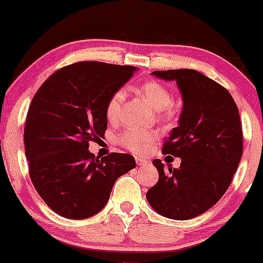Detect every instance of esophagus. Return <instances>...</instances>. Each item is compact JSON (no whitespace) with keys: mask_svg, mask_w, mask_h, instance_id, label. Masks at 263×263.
<instances>
[{"mask_svg":"<svg viewBox=\"0 0 263 263\" xmlns=\"http://www.w3.org/2000/svg\"><path fill=\"white\" fill-rule=\"evenodd\" d=\"M136 163H137V165H140V166L148 165V160H147V159L140 158V156H136Z\"/></svg>","mask_w":263,"mask_h":263,"instance_id":"obj_1","label":"esophagus"}]
</instances>
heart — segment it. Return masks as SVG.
Segmentation results:
<instances>
[{
	"label": "heart",
	"mask_w": 263,
	"mask_h": 263,
	"mask_svg": "<svg viewBox=\"0 0 263 263\" xmlns=\"http://www.w3.org/2000/svg\"><path fill=\"white\" fill-rule=\"evenodd\" d=\"M140 91L146 98V100L154 109L161 110L164 115L171 116V105L173 103V97L164 85H161L158 81H147L142 84V86L140 87ZM124 97L126 95H124L123 90H117L110 97L107 104V109H105L109 121L118 119ZM119 140H121L122 145L132 153L144 154L150 150L153 145L155 144L156 140H158V134L155 131H150V129L129 128L122 132Z\"/></svg>",
	"instance_id": "obj_1"
}]
</instances>
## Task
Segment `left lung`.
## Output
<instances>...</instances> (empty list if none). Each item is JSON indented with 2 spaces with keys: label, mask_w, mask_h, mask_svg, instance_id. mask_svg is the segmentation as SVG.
I'll return each mask as SVG.
<instances>
[{
  "label": "left lung",
  "mask_w": 263,
  "mask_h": 263,
  "mask_svg": "<svg viewBox=\"0 0 263 263\" xmlns=\"http://www.w3.org/2000/svg\"><path fill=\"white\" fill-rule=\"evenodd\" d=\"M176 81L182 94L178 126L164 140L163 153L181 159L168 171L160 159L153 164L159 181L146 192L159 215L188 220L211 209L227 192L243 154L239 110L225 87L195 70L154 71ZM166 156V158H168Z\"/></svg>",
  "instance_id": "8db88e82"
}]
</instances>
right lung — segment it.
Masks as SVG:
<instances>
[{
	"label": "right lung",
	"instance_id": "add662e5",
	"mask_svg": "<svg viewBox=\"0 0 263 263\" xmlns=\"http://www.w3.org/2000/svg\"><path fill=\"white\" fill-rule=\"evenodd\" d=\"M139 68L85 61L49 76L31 100L24 129L31 182L44 202L67 219L103 210L117 179L136 166L129 154L98 160L89 142L104 136L110 97Z\"/></svg>",
	"mask_w": 263,
	"mask_h": 263
}]
</instances>
